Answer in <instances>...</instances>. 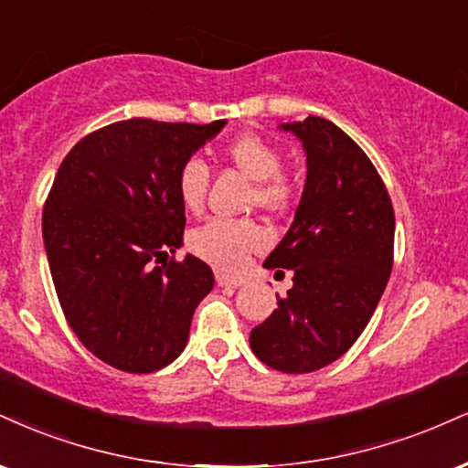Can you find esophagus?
<instances>
[{
    "instance_id": "esophagus-1",
    "label": "esophagus",
    "mask_w": 468,
    "mask_h": 468,
    "mask_svg": "<svg viewBox=\"0 0 468 468\" xmlns=\"http://www.w3.org/2000/svg\"><path fill=\"white\" fill-rule=\"evenodd\" d=\"M216 281L219 288H241V285H244V279L227 277V274H218Z\"/></svg>"
}]
</instances>
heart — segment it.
<instances>
[{"label": "heart", "instance_id": "1", "mask_svg": "<svg viewBox=\"0 0 468 468\" xmlns=\"http://www.w3.org/2000/svg\"><path fill=\"white\" fill-rule=\"evenodd\" d=\"M224 159L252 180L250 205H257L268 213H283L294 205L296 183L290 174L281 170V152L277 145L259 134L244 133L227 144ZM209 178V165L200 156H189L180 163L176 194L180 205L189 213H198L205 207ZM187 244L189 250L202 261L224 272H235L249 261L252 252L266 246V233L255 219L213 218L191 230Z\"/></svg>", "mask_w": 468, "mask_h": 468}]
</instances>
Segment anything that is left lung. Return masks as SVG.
Masks as SVG:
<instances>
[{
	"label": "left lung",
	"instance_id": "8db88e82",
	"mask_svg": "<svg viewBox=\"0 0 468 468\" xmlns=\"http://www.w3.org/2000/svg\"><path fill=\"white\" fill-rule=\"evenodd\" d=\"M307 152L294 222L263 266L292 270V290L250 331V348L281 373H314L342 357L384 294L395 261V209L366 152L334 122L283 123Z\"/></svg>",
	"mask_w": 468,
	"mask_h": 468
}]
</instances>
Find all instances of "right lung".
I'll return each instance as SVG.
<instances>
[{
	"label": "right lung",
	"instance_id": "add662e5",
	"mask_svg": "<svg viewBox=\"0 0 468 468\" xmlns=\"http://www.w3.org/2000/svg\"><path fill=\"white\" fill-rule=\"evenodd\" d=\"M227 120H123L82 137L60 163L43 207V241L60 307L95 357L154 373L187 345L191 316L213 288L183 244L180 163Z\"/></svg>",
	"mask_w": 468,
	"mask_h": 468
}]
</instances>
